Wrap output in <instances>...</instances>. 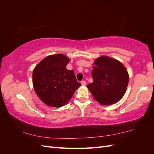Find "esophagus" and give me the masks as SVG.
Instances as JSON below:
<instances>
[{
	"instance_id": "1",
	"label": "esophagus",
	"mask_w": 154,
	"mask_h": 154,
	"mask_svg": "<svg viewBox=\"0 0 154 154\" xmlns=\"http://www.w3.org/2000/svg\"><path fill=\"white\" fill-rule=\"evenodd\" d=\"M81 84H82V85H86L87 83H86V82H85V81L83 80V81H82V82H81Z\"/></svg>"
}]
</instances>
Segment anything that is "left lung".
<instances>
[{
	"mask_svg": "<svg viewBox=\"0 0 154 154\" xmlns=\"http://www.w3.org/2000/svg\"><path fill=\"white\" fill-rule=\"evenodd\" d=\"M93 82L87 87L101 105H110L122 98L128 86L129 76L125 67L117 60L101 57L94 63Z\"/></svg>",
	"mask_w": 154,
	"mask_h": 154,
	"instance_id": "left-lung-1",
	"label": "left lung"
}]
</instances>
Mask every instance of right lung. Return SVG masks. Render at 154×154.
Here are the masks:
<instances>
[{"mask_svg":"<svg viewBox=\"0 0 154 154\" xmlns=\"http://www.w3.org/2000/svg\"><path fill=\"white\" fill-rule=\"evenodd\" d=\"M69 59L62 54L49 55L32 72V85L40 99L49 106L66 105L81 84L72 70L66 69Z\"/></svg>","mask_w":154,"mask_h":154,"instance_id":"obj_1","label":"right lung"}]
</instances>
